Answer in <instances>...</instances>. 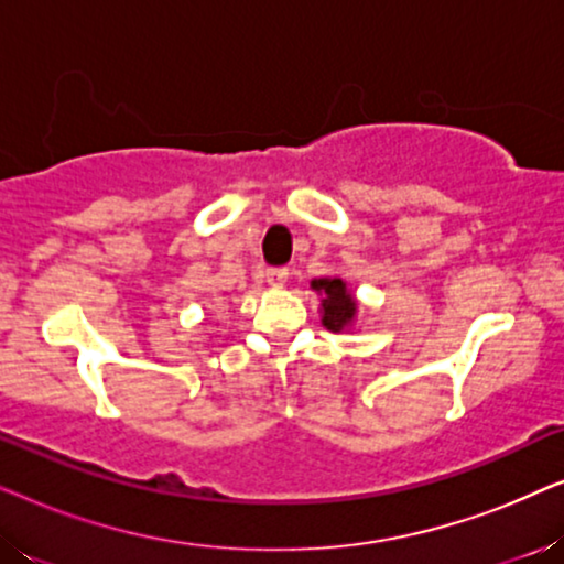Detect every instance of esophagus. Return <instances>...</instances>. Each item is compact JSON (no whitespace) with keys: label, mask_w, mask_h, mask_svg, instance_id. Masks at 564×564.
I'll return each mask as SVG.
<instances>
[{"label":"esophagus","mask_w":564,"mask_h":564,"mask_svg":"<svg viewBox=\"0 0 564 564\" xmlns=\"http://www.w3.org/2000/svg\"><path fill=\"white\" fill-rule=\"evenodd\" d=\"M288 276H290L288 267H269L264 272V280L272 284V288H282V284L288 282Z\"/></svg>","instance_id":"1"}]
</instances>
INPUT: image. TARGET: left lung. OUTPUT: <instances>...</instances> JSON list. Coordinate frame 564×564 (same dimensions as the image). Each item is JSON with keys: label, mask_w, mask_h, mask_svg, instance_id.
Returning a JSON list of instances; mask_svg holds the SVG:
<instances>
[{"label": "left lung", "mask_w": 564, "mask_h": 564, "mask_svg": "<svg viewBox=\"0 0 564 564\" xmlns=\"http://www.w3.org/2000/svg\"><path fill=\"white\" fill-rule=\"evenodd\" d=\"M313 290L326 292V297L321 300L323 305V326L328 330H338L349 328L354 321V313H357V303L354 297L346 292V284L341 280H313Z\"/></svg>", "instance_id": "1"}]
</instances>
